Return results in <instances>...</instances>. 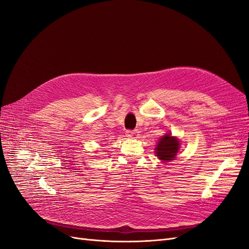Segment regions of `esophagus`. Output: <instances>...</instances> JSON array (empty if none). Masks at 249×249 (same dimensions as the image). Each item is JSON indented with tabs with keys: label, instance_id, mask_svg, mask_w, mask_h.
Listing matches in <instances>:
<instances>
[{
	"label": "esophagus",
	"instance_id": "obj_1",
	"mask_svg": "<svg viewBox=\"0 0 249 249\" xmlns=\"http://www.w3.org/2000/svg\"><path fill=\"white\" fill-rule=\"evenodd\" d=\"M139 132L138 131H136V130H127L126 131V137H129V138H137L138 137V134Z\"/></svg>",
	"mask_w": 249,
	"mask_h": 249
}]
</instances>
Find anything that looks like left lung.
Wrapping results in <instances>:
<instances>
[{
	"label": "left lung",
	"instance_id": "left-lung-1",
	"mask_svg": "<svg viewBox=\"0 0 249 249\" xmlns=\"http://www.w3.org/2000/svg\"><path fill=\"white\" fill-rule=\"evenodd\" d=\"M178 148V140L172 137L170 134H167L158 142V145L156 147V154L160 160L167 162L173 160V158H176Z\"/></svg>",
	"mask_w": 249,
	"mask_h": 249
}]
</instances>
